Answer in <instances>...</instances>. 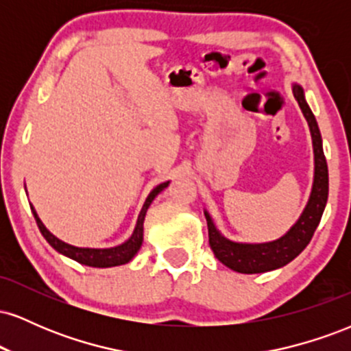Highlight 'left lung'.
Listing matches in <instances>:
<instances>
[{"mask_svg":"<svg viewBox=\"0 0 351 351\" xmlns=\"http://www.w3.org/2000/svg\"><path fill=\"white\" fill-rule=\"evenodd\" d=\"M293 97L299 102V107L307 120L310 135H312L313 147V181L307 204L299 216V219L292 224V228L284 236L277 237L267 243H239V241L228 239L219 229L216 228L215 221L208 209H204L206 216L209 245L215 252L216 259L223 263L226 267L241 274H261L269 272L274 269L284 267L291 261L295 259L299 254L307 247L312 239L313 232L320 223L324 215L325 204L328 198V168L327 160L324 155V145H322L320 128L315 120V115L310 110L305 92L300 84H292Z\"/></svg>","mask_w":351,"mask_h":351,"instance_id":"1","label":"left lung"}]
</instances>
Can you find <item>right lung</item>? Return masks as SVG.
Segmentation results:
<instances>
[{
	"label": "right lung",
	"instance_id": "1",
	"mask_svg": "<svg viewBox=\"0 0 351 351\" xmlns=\"http://www.w3.org/2000/svg\"><path fill=\"white\" fill-rule=\"evenodd\" d=\"M168 184H170V181H165V183H160L158 186L152 189L150 195L145 199L142 209H140V215L136 217V224L132 236L128 237L127 241H123L122 244L114 245V247H79V245L64 243L62 239L56 237L49 229L44 226V223L41 221V217L38 216V213H36L33 204H29V206L31 211H33L36 223H38L39 231H41V234L44 236V239H46L59 254L69 257V259L75 261V263L79 264L88 265V267H115V265L130 263V261L136 256V252L140 251V247H142L143 244V223L148 208H150L153 199H155L165 188H168Z\"/></svg>",
	"mask_w": 351,
	"mask_h": 351
}]
</instances>
